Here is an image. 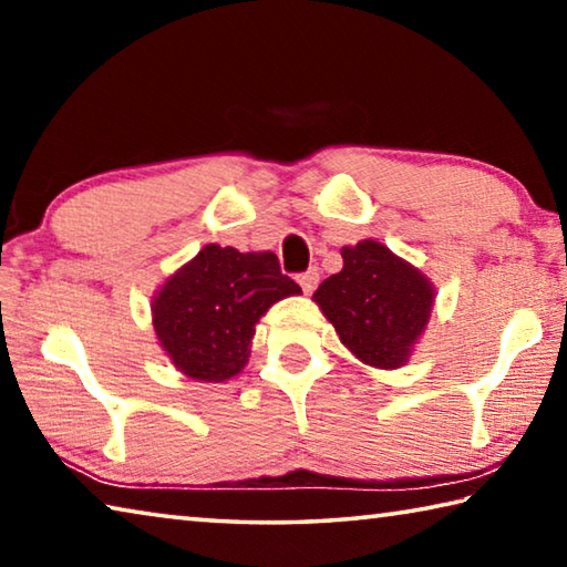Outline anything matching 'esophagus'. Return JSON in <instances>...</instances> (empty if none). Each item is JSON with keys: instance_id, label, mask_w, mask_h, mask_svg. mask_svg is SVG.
<instances>
[{"instance_id": "obj_1", "label": "esophagus", "mask_w": 567, "mask_h": 567, "mask_svg": "<svg viewBox=\"0 0 567 567\" xmlns=\"http://www.w3.org/2000/svg\"><path fill=\"white\" fill-rule=\"evenodd\" d=\"M297 282H300L302 290L310 295L315 287H318V282H320V272L312 267V270H307V272H302L300 277H297Z\"/></svg>"}]
</instances>
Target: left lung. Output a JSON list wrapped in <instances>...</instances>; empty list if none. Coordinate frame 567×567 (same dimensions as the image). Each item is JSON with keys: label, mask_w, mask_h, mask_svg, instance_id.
<instances>
[{"label": "left lung", "mask_w": 567, "mask_h": 567, "mask_svg": "<svg viewBox=\"0 0 567 567\" xmlns=\"http://www.w3.org/2000/svg\"><path fill=\"white\" fill-rule=\"evenodd\" d=\"M312 300L354 358L395 370L425 332L435 287L382 243L362 239L342 247V270L330 275Z\"/></svg>", "instance_id": "left-lung-1"}]
</instances>
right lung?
<instances>
[{"instance_id": "right-lung-1", "label": "right lung", "mask_w": 567, "mask_h": 567, "mask_svg": "<svg viewBox=\"0 0 567 567\" xmlns=\"http://www.w3.org/2000/svg\"><path fill=\"white\" fill-rule=\"evenodd\" d=\"M300 292L275 252L205 245L159 287L152 324L179 372L199 382H225L247 364L262 315Z\"/></svg>"}]
</instances>
